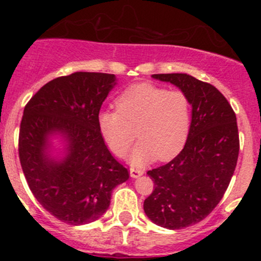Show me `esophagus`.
Listing matches in <instances>:
<instances>
[{
    "label": "esophagus",
    "mask_w": 261,
    "mask_h": 261,
    "mask_svg": "<svg viewBox=\"0 0 261 261\" xmlns=\"http://www.w3.org/2000/svg\"><path fill=\"white\" fill-rule=\"evenodd\" d=\"M143 174V170L142 169H139V168H134V167H131L130 168V175L131 178H139Z\"/></svg>",
    "instance_id": "1"
}]
</instances>
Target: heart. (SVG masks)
<instances>
[{
    "label": "heart",
    "mask_w": 261,
    "mask_h": 261,
    "mask_svg": "<svg viewBox=\"0 0 261 261\" xmlns=\"http://www.w3.org/2000/svg\"><path fill=\"white\" fill-rule=\"evenodd\" d=\"M115 104L118 112L103 110L98 115L100 133L113 153L124 154L135 134L140 140L130 154L135 166L154 157L169 161L184 147L190 128V103L182 92L137 83L125 89Z\"/></svg>",
    "instance_id": "obj_1"
}]
</instances>
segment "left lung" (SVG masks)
Here are the masks:
<instances>
[{
	"mask_svg": "<svg viewBox=\"0 0 261 261\" xmlns=\"http://www.w3.org/2000/svg\"><path fill=\"white\" fill-rule=\"evenodd\" d=\"M178 87L191 104L184 148L174 160L148 170L153 191L143 202L152 222L168 229L193 226L221 201L239 153L237 118L216 87L187 73L152 74Z\"/></svg>",
	"mask_w": 261,
	"mask_h": 261,
	"instance_id": "1",
	"label": "left lung"
}]
</instances>
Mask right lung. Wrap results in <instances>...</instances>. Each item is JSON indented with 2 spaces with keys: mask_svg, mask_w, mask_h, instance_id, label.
Returning <instances> with one entry per match:
<instances>
[{
  "mask_svg": "<svg viewBox=\"0 0 261 261\" xmlns=\"http://www.w3.org/2000/svg\"><path fill=\"white\" fill-rule=\"evenodd\" d=\"M115 76L74 72L50 81L27 103L18 152L29 189L43 207L71 226L98 220L112 191L128 179L101 136L98 115ZM66 141L65 157L49 155L48 139Z\"/></svg>",
  "mask_w": 261,
  "mask_h": 261,
  "instance_id": "obj_1",
  "label": "right lung"
}]
</instances>
